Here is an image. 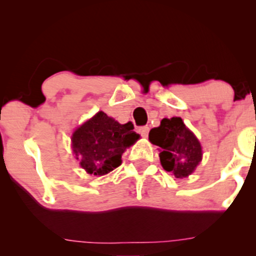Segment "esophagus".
Wrapping results in <instances>:
<instances>
[{
    "label": "esophagus",
    "mask_w": 256,
    "mask_h": 256,
    "mask_svg": "<svg viewBox=\"0 0 256 256\" xmlns=\"http://www.w3.org/2000/svg\"><path fill=\"white\" fill-rule=\"evenodd\" d=\"M138 132H140V136L146 137V136H148V134H149V128H148V126H140V128H138Z\"/></svg>",
    "instance_id": "1"
}]
</instances>
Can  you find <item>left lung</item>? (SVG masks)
Wrapping results in <instances>:
<instances>
[{"label": "left lung", "instance_id": "obj_1", "mask_svg": "<svg viewBox=\"0 0 256 256\" xmlns=\"http://www.w3.org/2000/svg\"><path fill=\"white\" fill-rule=\"evenodd\" d=\"M149 140L160 146L161 165L176 178L192 174L202 158L198 140L178 116L161 120L160 126L149 132Z\"/></svg>", "mask_w": 256, "mask_h": 256}]
</instances>
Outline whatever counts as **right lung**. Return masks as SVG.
<instances>
[{
    "label": "right lung",
    "mask_w": 256,
    "mask_h": 256,
    "mask_svg": "<svg viewBox=\"0 0 256 256\" xmlns=\"http://www.w3.org/2000/svg\"><path fill=\"white\" fill-rule=\"evenodd\" d=\"M140 134L134 124H119L104 112H98L72 136V148L80 166L94 176H104L122 164V155Z\"/></svg>",
    "instance_id": "right-lung-1"
}]
</instances>
